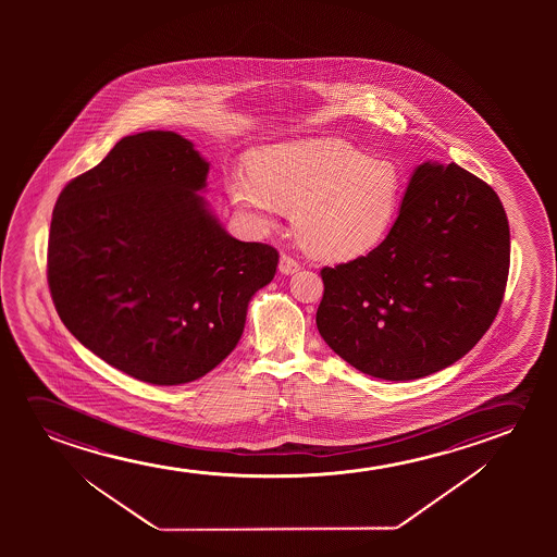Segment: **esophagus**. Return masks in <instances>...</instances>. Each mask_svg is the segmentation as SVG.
Wrapping results in <instances>:
<instances>
[{"label": "esophagus", "mask_w": 557, "mask_h": 557, "mask_svg": "<svg viewBox=\"0 0 557 557\" xmlns=\"http://www.w3.org/2000/svg\"><path fill=\"white\" fill-rule=\"evenodd\" d=\"M280 272L283 275L295 274L300 270V264H298L297 260L290 259L289 255H282V259H280Z\"/></svg>", "instance_id": "34e87169"}]
</instances>
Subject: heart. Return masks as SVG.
<instances>
[{"label": "heart", "mask_w": 557, "mask_h": 557, "mask_svg": "<svg viewBox=\"0 0 557 557\" xmlns=\"http://www.w3.org/2000/svg\"><path fill=\"white\" fill-rule=\"evenodd\" d=\"M228 198L252 224L268 228L287 209L300 244L329 262L366 257L396 222L404 176L394 161L371 158L341 138L264 146L251 175H232Z\"/></svg>", "instance_id": "obj_1"}]
</instances>
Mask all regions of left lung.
<instances>
[{"label":"left lung","mask_w":557,"mask_h":557,"mask_svg":"<svg viewBox=\"0 0 557 557\" xmlns=\"http://www.w3.org/2000/svg\"><path fill=\"white\" fill-rule=\"evenodd\" d=\"M508 268L510 228L495 190L457 163L424 161L386 239L321 270L315 323L361 373L422 379L465 358L487 333Z\"/></svg>","instance_id":"left-lung-1"}]
</instances>
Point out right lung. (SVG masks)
Segmentation results:
<instances>
[{
  "label": "right lung",
  "mask_w": 557,
  "mask_h": 557,
  "mask_svg": "<svg viewBox=\"0 0 557 557\" xmlns=\"http://www.w3.org/2000/svg\"><path fill=\"white\" fill-rule=\"evenodd\" d=\"M207 163L188 138L146 131L64 186L47 282L62 323L137 381L176 386L213 371L274 280V247L239 242L211 213Z\"/></svg>",
  "instance_id": "1"
}]
</instances>
